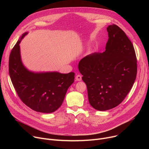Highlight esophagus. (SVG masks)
Returning a JSON list of instances; mask_svg holds the SVG:
<instances>
[{"instance_id": "esophagus-1", "label": "esophagus", "mask_w": 149, "mask_h": 149, "mask_svg": "<svg viewBox=\"0 0 149 149\" xmlns=\"http://www.w3.org/2000/svg\"><path fill=\"white\" fill-rule=\"evenodd\" d=\"M75 79L77 81H80L82 80V77L81 75H77L75 77Z\"/></svg>"}]
</instances>
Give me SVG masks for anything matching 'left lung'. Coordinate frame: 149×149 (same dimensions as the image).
Listing matches in <instances>:
<instances>
[{
    "label": "left lung",
    "instance_id": "8db88e82",
    "mask_svg": "<svg viewBox=\"0 0 149 149\" xmlns=\"http://www.w3.org/2000/svg\"><path fill=\"white\" fill-rule=\"evenodd\" d=\"M107 30L109 40L105 51L85 56L78 64L87 87L89 102L100 111L113 109L124 100L137 71L134 48L125 32L114 24Z\"/></svg>",
    "mask_w": 149,
    "mask_h": 149
}]
</instances>
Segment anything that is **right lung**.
<instances>
[{
	"mask_svg": "<svg viewBox=\"0 0 149 149\" xmlns=\"http://www.w3.org/2000/svg\"><path fill=\"white\" fill-rule=\"evenodd\" d=\"M24 33L14 46L9 56V72L13 86L22 101L32 110L51 113L58 109L66 93L74 81V72H33L22 62L19 44Z\"/></svg>",
	"mask_w": 149,
	"mask_h": 149,
	"instance_id": "1",
	"label": "right lung"
}]
</instances>
